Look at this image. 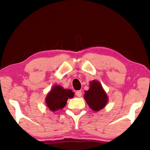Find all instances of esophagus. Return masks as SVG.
<instances>
[{"label": "esophagus", "mask_w": 150, "mask_h": 150, "mask_svg": "<svg viewBox=\"0 0 150 150\" xmlns=\"http://www.w3.org/2000/svg\"><path fill=\"white\" fill-rule=\"evenodd\" d=\"M75 94L78 97H81V96H82V92H81V91H77Z\"/></svg>", "instance_id": "34e87169"}]
</instances>
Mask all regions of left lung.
I'll return each instance as SVG.
<instances>
[{"instance_id": "left-lung-1", "label": "left lung", "mask_w": 150, "mask_h": 150, "mask_svg": "<svg viewBox=\"0 0 150 150\" xmlns=\"http://www.w3.org/2000/svg\"><path fill=\"white\" fill-rule=\"evenodd\" d=\"M90 87L85 91L84 98L88 106L94 111H99L105 107L108 102L107 94L98 81H90Z\"/></svg>"}]
</instances>
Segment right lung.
I'll use <instances>...</instances> for the list:
<instances>
[{
	"label": "right lung",
	"instance_id": "right-lung-1",
	"mask_svg": "<svg viewBox=\"0 0 150 150\" xmlns=\"http://www.w3.org/2000/svg\"><path fill=\"white\" fill-rule=\"evenodd\" d=\"M74 95L71 89L63 88L61 85H54L47 93L45 103L50 110L55 112L64 108L67 100L73 98Z\"/></svg>",
	"mask_w": 150,
	"mask_h": 150
}]
</instances>
